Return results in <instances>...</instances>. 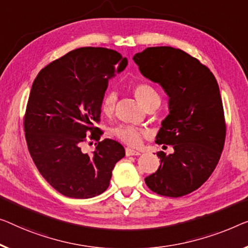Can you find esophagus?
<instances>
[{"instance_id": "obj_1", "label": "esophagus", "mask_w": 248, "mask_h": 248, "mask_svg": "<svg viewBox=\"0 0 248 248\" xmlns=\"http://www.w3.org/2000/svg\"><path fill=\"white\" fill-rule=\"evenodd\" d=\"M125 155H127V156H138L140 153L139 151L131 149V148H125Z\"/></svg>"}]
</instances>
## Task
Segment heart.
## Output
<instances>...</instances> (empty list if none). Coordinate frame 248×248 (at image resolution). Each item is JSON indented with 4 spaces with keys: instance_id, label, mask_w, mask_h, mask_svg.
I'll list each match as a JSON object with an SVG mask.
<instances>
[{
    "instance_id": "obj_1",
    "label": "heart",
    "mask_w": 248,
    "mask_h": 248,
    "mask_svg": "<svg viewBox=\"0 0 248 248\" xmlns=\"http://www.w3.org/2000/svg\"><path fill=\"white\" fill-rule=\"evenodd\" d=\"M134 92L137 99L142 103L143 106L147 107L149 103H151L155 100H160L159 93H158L156 89L153 86H150L149 83H137L134 88ZM117 102V93L113 91L108 92L105 95L102 100V111L106 114H110L114 109ZM113 135L117 137L118 139L121 141L127 143L130 146H137L141 141L142 137L145 136V131L141 129L136 128L134 125L129 124H121L119 127H117L113 130Z\"/></svg>"
}]
</instances>
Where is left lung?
Listing matches in <instances>:
<instances>
[{"mask_svg":"<svg viewBox=\"0 0 248 248\" xmlns=\"http://www.w3.org/2000/svg\"><path fill=\"white\" fill-rule=\"evenodd\" d=\"M134 61L169 97V114L156 143L172 146L173 153H157L159 168L145 183L167 197L190 194L215 170L224 148L226 124L218 83L199 60L171 46L147 47Z\"/></svg>","mask_w":248,"mask_h":248,"instance_id":"left-lung-1","label":"left lung"}]
</instances>
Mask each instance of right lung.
<instances>
[{
    "label": "right lung",
    "mask_w": 248,
    "mask_h": 248,
    "mask_svg": "<svg viewBox=\"0 0 248 248\" xmlns=\"http://www.w3.org/2000/svg\"><path fill=\"white\" fill-rule=\"evenodd\" d=\"M128 64L117 51L80 47L43 68L33 81L24 116V132L33 161L59 193L87 199L109 187L124 148L103 134L101 105L108 81ZM97 141L92 156L83 154L87 134Z\"/></svg>",
    "instance_id": "add662e5"
}]
</instances>
